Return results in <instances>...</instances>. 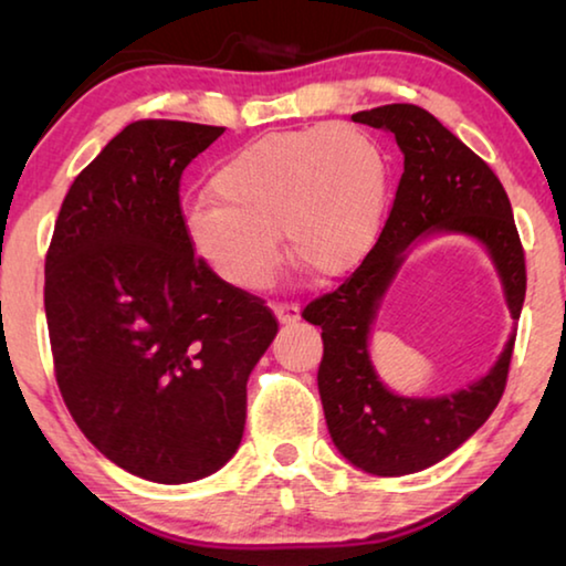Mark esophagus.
Here are the masks:
<instances>
[{"label": "esophagus", "instance_id": "obj_1", "mask_svg": "<svg viewBox=\"0 0 566 566\" xmlns=\"http://www.w3.org/2000/svg\"><path fill=\"white\" fill-rule=\"evenodd\" d=\"M272 310L276 314V319H280L282 324H294L296 319H300V306L296 304L276 302V304H272Z\"/></svg>", "mask_w": 566, "mask_h": 566}]
</instances>
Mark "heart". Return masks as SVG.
I'll return each mask as SVG.
<instances>
[{
    "label": "heart",
    "mask_w": 566,
    "mask_h": 566,
    "mask_svg": "<svg viewBox=\"0 0 566 566\" xmlns=\"http://www.w3.org/2000/svg\"><path fill=\"white\" fill-rule=\"evenodd\" d=\"M214 199L185 214L195 254L237 290H260L280 264V229L292 262L342 276L367 260L385 227L391 165L354 124L274 132L237 149L209 181Z\"/></svg>",
    "instance_id": "1"
}]
</instances>
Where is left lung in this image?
Instances as JSON below:
<instances>
[{"mask_svg": "<svg viewBox=\"0 0 566 566\" xmlns=\"http://www.w3.org/2000/svg\"><path fill=\"white\" fill-rule=\"evenodd\" d=\"M352 119L395 134L405 171L367 260L337 290L306 304L302 317L322 327L317 385L332 442L364 472L401 476L442 462L490 419L514 349L512 334L482 379L444 397H399L381 385L369 359V329L409 244L434 232L476 239L496 266L512 319H520L526 292L524 249L502 181L427 109L385 104Z\"/></svg>", "mask_w": 566, "mask_h": 566, "instance_id": "1", "label": "left lung"}]
</instances>
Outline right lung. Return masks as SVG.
I'll use <instances>...</instances> for the list:
<instances>
[{"label":"right lung","mask_w":566,"mask_h":566,"mask_svg":"<svg viewBox=\"0 0 566 566\" xmlns=\"http://www.w3.org/2000/svg\"><path fill=\"white\" fill-rule=\"evenodd\" d=\"M222 132L127 124L66 191L44 262L66 409L109 462L159 484L197 482L234 457L247 379L280 327L185 232L181 171Z\"/></svg>","instance_id":"obj_1"}]
</instances>
